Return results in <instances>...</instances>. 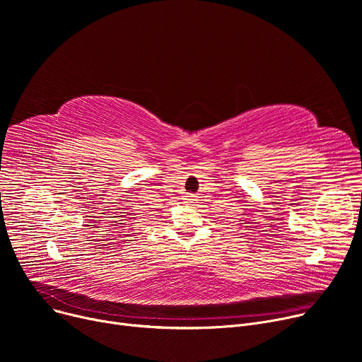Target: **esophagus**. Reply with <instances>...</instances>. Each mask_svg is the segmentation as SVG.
I'll return each instance as SVG.
<instances>
[{
	"label": "esophagus",
	"mask_w": 362,
	"mask_h": 362,
	"mask_svg": "<svg viewBox=\"0 0 362 362\" xmlns=\"http://www.w3.org/2000/svg\"><path fill=\"white\" fill-rule=\"evenodd\" d=\"M194 200H196V196H193V194H188V196H187V202H188V203H193Z\"/></svg>",
	"instance_id": "esophagus-1"
}]
</instances>
